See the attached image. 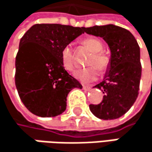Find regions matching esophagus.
<instances>
[{
	"label": "esophagus",
	"instance_id": "34e87169",
	"mask_svg": "<svg viewBox=\"0 0 152 152\" xmlns=\"http://www.w3.org/2000/svg\"><path fill=\"white\" fill-rule=\"evenodd\" d=\"M83 89H84L85 91H89V90L91 89V87H90L89 86H83Z\"/></svg>",
	"mask_w": 152,
	"mask_h": 152
}]
</instances>
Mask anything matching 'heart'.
<instances>
[{
  "label": "heart",
  "mask_w": 152,
  "mask_h": 152,
  "mask_svg": "<svg viewBox=\"0 0 152 152\" xmlns=\"http://www.w3.org/2000/svg\"><path fill=\"white\" fill-rule=\"evenodd\" d=\"M82 45L93 52V55L88 60V66H95L98 70L104 72L109 65V60L107 57L102 51L103 50L102 43L95 37H87L82 41ZM60 60L62 66L68 72H72L74 69V58L73 51L69 45L62 49L60 53ZM95 66H90L84 69L78 70L74 76L83 83H88L94 81L98 77V71Z\"/></svg>",
  "instance_id": "heart-1"
}]
</instances>
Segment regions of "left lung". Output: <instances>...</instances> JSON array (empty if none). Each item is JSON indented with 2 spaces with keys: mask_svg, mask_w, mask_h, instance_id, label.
<instances>
[{
  "mask_svg": "<svg viewBox=\"0 0 152 152\" xmlns=\"http://www.w3.org/2000/svg\"><path fill=\"white\" fill-rule=\"evenodd\" d=\"M85 32L102 37L111 51L104 80L94 86L103 92V100L100 104H90L89 108L100 119H117L129 111L138 95L140 48L128 29L113 24L85 28Z\"/></svg>",
  "mask_w": 152,
  "mask_h": 152,
  "instance_id": "obj_1",
  "label": "left lung"
}]
</instances>
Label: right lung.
I'll return each instance as SVG.
<instances>
[{
	"label": "right lung",
	"instance_id": "1",
	"mask_svg": "<svg viewBox=\"0 0 152 152\" xmlns=\"http://www.w3.org/2000/svg\"><path fill=\"white\" fill-rule=\"evenodd\" d=\"M84 27L57 23L35 24L20 40L15 57V82L28 111L53 117L66 108V97L81 84L71 76L60 60L62 49L84 33Z\"/></svg>",
	"mask_w": 152,
	"mask_h": 152
}]
</instances>
